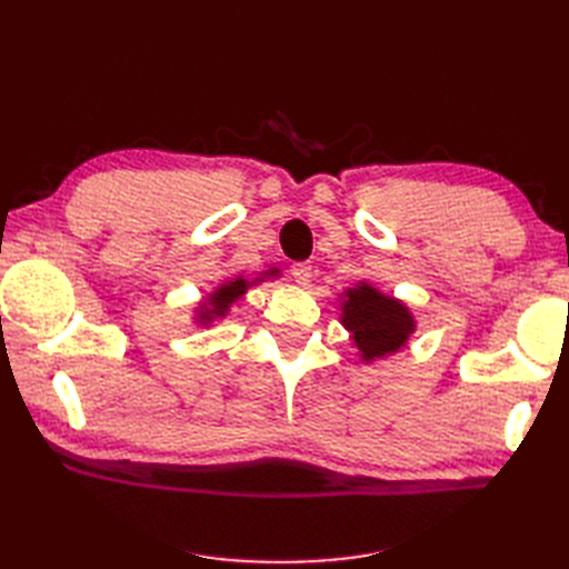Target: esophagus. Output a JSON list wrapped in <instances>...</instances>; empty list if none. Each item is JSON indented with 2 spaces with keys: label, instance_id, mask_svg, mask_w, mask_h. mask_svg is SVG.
<instances>
[{
  "label": "esophagus",
  "instance_id": "esophagus-1",
  "mask_svg": "<svg viewBox=\"0 0 569 569\" xmlns=\"http://www.w3.org/2000/svg\"><path fill=\"white\" fill-rule=\"evenodd\" d=\"M311 274H313L311 263H295V266H291V278H295L299 284L311 282Z\"/></svg>",
  "mask_w": 569,
  "mask_h": 569
}]
</instances>
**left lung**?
I'll list each match as a JSON object with an SVG mask.
<instances>
[{
    "instance_id": "obj_1",
    "label": "left lung",
    "mask_w": 569,
    "mask_h": 569,
    "mask_svg": "<svg viewBox=\"0 0 569 569\" xmlns=\"http://www.w3.org/2000/svg\"><path fill=\"white\" fill-rule=\"evenodd\" d=\"M349 301L343 303V327L351 332L353 343L363 360L382 358L391 351H399L412 332V318L408 308L380 291L360 284L347 291Z\"/></svg>"
}]
</instances>
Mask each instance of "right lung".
I'll use <instances>...</instances> for the list:
<instances>
[{
    "mask_svg": "<svg viewBox=\"0 0 569 569\" xmlns=\"http://www.w3.org/2000/svg\"><path fill=\"white\" fill-rule=\"evenodd\" d=\"M247 287H249V282L247 280H242V278H237V280H232V282H228V284H222L216 295L209 299V303L213 306L209 313H213V316H226V311H228V306L234 301V299H239L247 291ZM203 318H209V316H203Z\"/></svg>",
    "mask_w": 569,
    "mask_h": 569,
    "instance_id": "add662e5",
    "label": "right lung"
}]
</instances>
